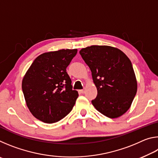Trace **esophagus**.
<instances>
[{
    "instance_id": "34e87169",
    "label": "esophagus",
    "mask_w": 158,
    "mask_h": 158,
    "mask_svg": "<svg viewBox=\"0 0 158 158\" xmlns=\"http://www.w3.org/2000/svg\"><path fill=\"white\" fill-rule=\"evenodd\" d=\"M79 91H80V93H85V90L84 89H82V90H80Z\"/></svg>"
}]
</instances>
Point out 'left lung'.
I'll return each mask as SVG.
<instances>
[{
	"label": "left lung",
	"instance_id": "1",
	"mask_svg": "<svg viewBox=\"0 0 158 158\" xmlns=\"http://www.w3.org/2000/svg\"><path fill=\"white\" fill-rule=\"evenodd\" d=\"M79 53L90 69L98 90L93 105L111 118L122 116L130 109L137 90L130 60L122 51L110 46L93 45Z\"/></svg>",
	"mask_w": 158,
	"mask_h": 158
}]
</instances>
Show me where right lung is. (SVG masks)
Instances as JSON below:
<instances>
[{
	"mask_svg": "<svg viewBox=\"0 0 158 158\" xmlns=\"http://www.w3.org/2000/svg\"><path fill=\"white\" fill-rule=\"evenodd\" d=\"M77 49L44 53L31 64L22 80V90L31 114L40 121L53 123L72 111L79 94L73 90L67 67Z\"/></svg>",
	"mask_w": 158,
	"mask_h": 158,
	"instance_id": "1",
	"label": "right lung"
}]
</instances>
